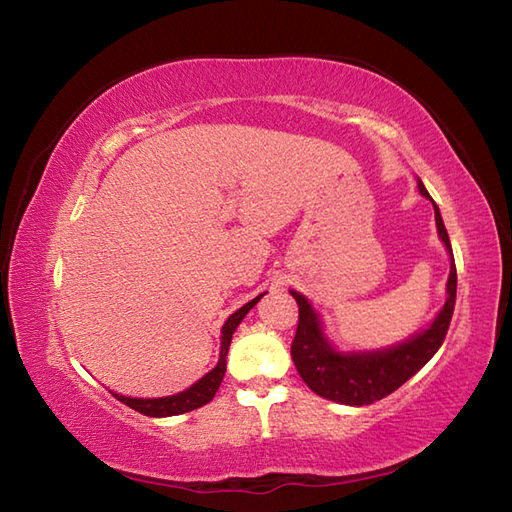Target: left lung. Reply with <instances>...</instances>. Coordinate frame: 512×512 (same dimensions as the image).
Wrapping results in <instances>:
<instances>
[{
	"label": "left lung",
	"mask_w": 512,
	"mask_h": 512,
	"mask_svg": "<svg viewBox=\"0 0 512 512\" xmlns=\"http://www.w3.org/2000/svg\"><path fill=\"white\" fill-rule=\"evenodd\" d=\"M418 189L424 198L431 200V195L424 189L422 182H418ZM433 209H436L440 239L451 250L449 233L447 228H444L436 202H433ZM447 292L449 299L444 303V308L440 310L436 321L431 323V328L424 330L422 334H416L407 343H400L383 352L339 354L323 339L319 317L317 312L312 310L308 299L301 297L299 292L290 290V295L297 299L299 306V323L295 339H292L290 354L299 376L303 378V383H306L314 394L341 402V405L354 407L372 405V402L389 396L391 391L405 385L420 367L429 363V358L440 350L444 336L449 332L455 308V292H458V270H455L453 264V253Z\"/></svg>",
	"instance_id": "obj_1"
}]
</instances>
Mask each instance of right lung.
<instances>
[{
	"instance_id": "1",
	"label": "right lung",
	"mask_w": 512,
	"mask_h": 512,
	"mask_svg": "<svg viewBox=\"0 0 512 512\" xmlns=\"http://www.w3.org/2000/svg\"><path fill=\"white\" fill-rule=\"evenodd\" d=\"M266 295V292H264ZM264 295L255 297L253 301H248L246 306L239 308L235 314L228 317V321L224 323L222 328V350H220V361L211 369L209 374L202 376L198 383L193 387H189L187 391H180L176 396H167V398H127V396H118L114 394L118 400L125 402L127 407H132L134 411L143 413V416H151V418H165V416H178V413H187L198 409L206 402H211L217 387H220L224 372H226V354H228V345H231L233 339V332L242 319L248 314V310L255 306V303L262 299Z\"/></svg>"
}]
</instances>
